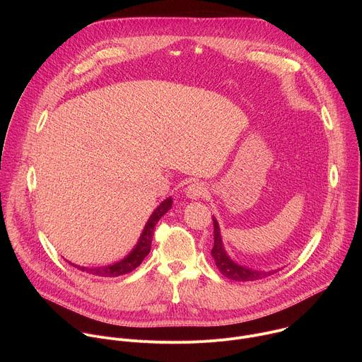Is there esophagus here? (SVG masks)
Listing matches in <instances>:
<instances>
[{"mask_svg": "<svg viewBox=\"0 0 362 362\" xmlns=\"http://www.w3.org/2000/svg\"><path fill=\"white\" fill-rule=\"evenodd\" d=\"M185 192H186L187 197L199 199V197H204L206 194H208V187H206V185L202 182H193L185 189Z\"/></svg>", "mask_w": 362, "mask_h": 362, "instance_id": "1", "label": "esophagus"}]
</instances>
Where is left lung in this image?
<instances>
[{
	"mask_svg": "<svg viewBox=\"0 0 362 362\" xmlns=\"http://www.w3.org/2000/svg\"><path fill=\"white\" fill-rule=\"evenodd\" d=\"M214 249H212V256L215 259L216 267L219 268L221 274L225 275L229 279L239 281V282H246V281H256V279H262L265 276L272 275L274 272H259V271H253L249 268H243L233 261L229 259V256L226 255L223 245H222V238H221V230L216 219H214Z\"/></svg>",
	"mask_w": 362,
	"mask_h": 362,
	"instance_id": "8db88e82",
	"label": "left lung"
}]
</instances>
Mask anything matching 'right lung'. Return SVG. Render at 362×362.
<instances>
[{
    "mask_svg": "<svg viewBox=\"0 0 362 362\" xmlns=\"http://www.w3.org/2000/svg\"><path fill=\"white\" fill-rule=\"evenodd\" d=\"M172 208V199L168 197L166 200L162 202V204L159 208L153 212V215L150 216V219L147 221L143 233L136 245V247L130 252V255L127 257H124L123 261L115 264V265H109V267H98V268H84V267H76L77 269L95 275V276H107V278H113V276H120L124 274L132 272L133 269H136L141 262L144 257L147 256V253L150 252L151 247V240H153V235H154V226L160 221V218Z\"/></svg>",
    "mask_w": 362,
    "mask_h": 362,
    "instance_id": "1",
    "label": "right lung"
}]
</instances>
